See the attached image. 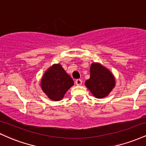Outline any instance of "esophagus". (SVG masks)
I'll return each instance as SVG.
<instances>
[{
  "mask_svg": "<svg viewBox=\"0 0 146 146\" xmlns=\"http://www.w3.org/2000/svg\"><path fill=\"white\" fill-rule=\"evenodd\" d=\"M75 84H76L77 86H80V85H82V80H80V79H78V80H75Z\"/></svg>",
  "mask_w": 146,
  "mask_h": 146,
  "instance_id": "34e87169",
  "label": "esophagus"
}]
</instances>
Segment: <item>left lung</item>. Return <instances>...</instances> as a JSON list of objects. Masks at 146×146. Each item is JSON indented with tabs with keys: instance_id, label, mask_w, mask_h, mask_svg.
I'll return each instance as SVG.
<instances>
[{
	"instance_id": "1",
	"label": "left lung",
	"mask_w": 146,
	"mask_h": 146,
	"mask_svg": "<svg viewBox=\"0 0 146 146\" xmlns=\"http://www.w3.org/2000/svg\"><path fill=\"white\" fill-rule=\"evenodd\" d=\"M115 78L109 69L98 62L91 64L90 78L85 82V86L95 98L101 99L109 95L115 86Z\"/></svg>"
}]
</instances>
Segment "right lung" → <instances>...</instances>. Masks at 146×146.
Listing matches in <instances>:
<instances>
[{"instance_id": "1", "label": "right lung", "mask_w": 146, "mask_h": 146, "mask_svg": "<svg viewBox=\"0 0 146 146\" xmlns=\"http://www.w3.org/2000/svg\"><path fill=\"white\" fill-rule=\"evenodd\" d=\"M73 84V79L60 64H54L50 66L45 71L40 82L42 91L53 101L62 100L66 91Z\"/></svg>"}]
</instances>
